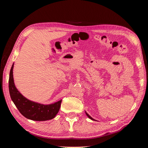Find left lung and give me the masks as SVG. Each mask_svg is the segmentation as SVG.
<instances>
[{"instance_id":"obj_1","label":"left lung","mask_w":148,"mask_h":148,"mask_svg":"<svg viewBox=\"0 0 148 148\" xmlns=\"http://www.w3.org/2000/svg\"><path fill=\"white\" fill-rule=\"evenodd\" d=\"M86 115H87V116H88V117H89V119H91V120H94V119H92V117H91V116H90V115H88V114H87L86 112Z\"/></svg>"}]
</instances>
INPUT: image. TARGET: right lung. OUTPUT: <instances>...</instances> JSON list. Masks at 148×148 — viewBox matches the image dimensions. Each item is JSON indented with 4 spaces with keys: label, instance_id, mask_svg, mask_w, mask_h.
I'll list each match as a JSON object with an SVG mask.
<instances>
[{
    "label": "right lung",
    "instance_id": "add662e5",
    "mask_svg": "<svg viewBox=\"0 0 148 148\" xmlns=\"http://www.w3.org/2000/svg\"><path fill=\"white\" fill-rule=\"evenodd\" d=\"M13 69V64L10 71L8 88L11 99L20 112L26 118L35 121H45L54 118L60 109L62 99L49 105L39 104L27 99L15 86Z\"/></svg>",
    "mask_w": 148,
    "mask_h": 148
}]
</instances>
